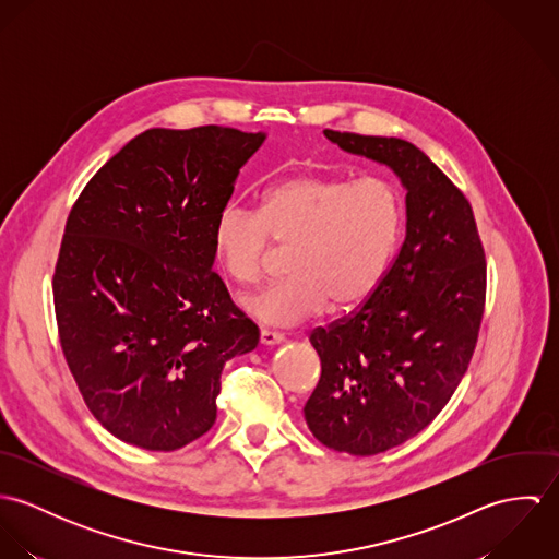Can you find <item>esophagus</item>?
<instances>
[{"label": "esophagus", "mask_w": 559, "mask_h": 559, "mask_svg": "<svg viewBox=\"0 0 559 559\" xmlns=\"http://www.w3.org/2000/svg\"><path fill=\"white\" fill-rule=\"evenodd\" d=\"M260 342L264 346H275V344H282L284 342V335L280 331H271V329H262L260 331Z\"/></svg>", "instance_id": "1"}]
</instances>
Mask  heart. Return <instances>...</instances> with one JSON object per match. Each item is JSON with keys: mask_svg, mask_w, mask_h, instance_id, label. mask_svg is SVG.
<instances>
[{"mask_svg": "<svg viewBox=\"0 0 559 559\" xmlns=\"http://www.w3.org/2000/svg\"><path fill=\"white\" fill-rule=\"evenodd\" d=\"M404 230V200L385 176L306 174L269 187L260 211L224 206L213 249L235 284L258 282L271 240L295 245L288 280L242 297V310L266 324H297L364 306L383 284Z\"/></svg>", "mask_w": 559, "mask_h": 559, "instance_id": "1", "label": "heart"}]
</instances>
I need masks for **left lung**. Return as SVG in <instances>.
I'll return each instance as SVG.
<instances>
[{
  "mask_svg": "<svg viewBox=\"0 0 559 559\" xmlns=\"http://www.w3.org/2000/svg\"><path fill=\"white\" fill-rule=\"evenodd\" d=\"M324 138L388 165L406 189V235L383 284L310 335L322 372L304 406L308 428L335 452L372 456L421 432L456 392L478 342L486 260L472 204L417 146Z\"/></svg>",
  "mask_w": 559,
  "mask_h": 559,
  "instance_id": "8db88e82",
  "label": "left lung"
}]
</instances>
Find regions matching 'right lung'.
I'll return each mask as SVG.
<instances>
[{
  "mask_svg": "<svg viewBox=\"0 0 559 559\" xmlns=\"http://www.w3.org/2000/svg\"><path fill=\"white\" fill-rule=\"evenodd\" d=\"M264 133L148 129L81 191L60 247V344L90 413L120 441L171 452L217 417L222 370L258 326L213 271V224Z\"/></svg>",
  "mask_w": 559,
  "mask_h": 559,
  "instance_id": "1",
  "label": "right lung"
}]
</instances>
